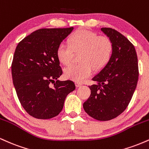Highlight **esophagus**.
Wrapping results in <instances>:
<instances>
[{
	"instance_id": "esophagus-1",
	"label": "esophagus",
	"mask_w": 149,
	"mask_h": 149,
	"mask_svg": "<svg viewBox=\"0 0 149 149\" xmlns=\"http://www.w3.org/2000/svg\"><path fill=\"white\" fill-rule=\"evenodd\" d=\"M83 85L81 83H79V82H76V87H80Z\"/></svg>"
}]
</instances>
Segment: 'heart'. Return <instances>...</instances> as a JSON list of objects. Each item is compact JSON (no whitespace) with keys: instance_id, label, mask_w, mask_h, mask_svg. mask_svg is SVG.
I'll use <instances>...</instances> for the list:
<instances>
[{"instance_id":"b5f03b06","label":"heart","mask_w":149,"mask_h":149,"mask_svg":"<svg viewBox=\"0 0 149 149\" xmlns=\"http://www.w3.org/2000/svg\"><path fill=\"white\" fill-rule=\"evenodd\" d=\"M113 51V45L109 38L82 29L73 33L69 42L62 41L59 44L57 57L61 64L66 66L71 64L74 52H80V63L66 67L64 76L82 82L91 76L93 70L100 71L105 67L112 57Z\"/></svg>"}]
</instances>
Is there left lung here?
<instances>
[{
	"instance_id": "left-lung-1",
	"label": "left lung",
	"mask_w": 149,
	"mask_h": 149,
	"mask_svg": "<svg viewBox=\"0 0 149 149\" xmlns=\"http://www.w3.org/2000/svg\"><path fill=\"white\" fill-rule=\"evenodd\" d=\"M101 30L111 40L112 57L89 86L91 94L83 104L85 111L100 121L110 120L120 115L132 100L139 78V67L134 45L126 37L111 28Z\"/></svg>"
}]
</instances>
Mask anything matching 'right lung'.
Wrapping results in <instances>:
<instances>
[{"label":"right lung","mask_w":149,"mask_h":149,"mask_svg":"<svg viewBox=\"0 0 149 149\" xmlns=\"http://www.w3.org/2000/svg\"><path fill=\"white\" fill-rule=\"evenodd\" d=\"M73 27L40 29L27 36L15 49L11 69L20 104L32 117L50 119L62 110L66 96L76 89L71 80L60 81L59 44Z\"/></svg>","instance_id":"right-lung-1"}]
</instances>
